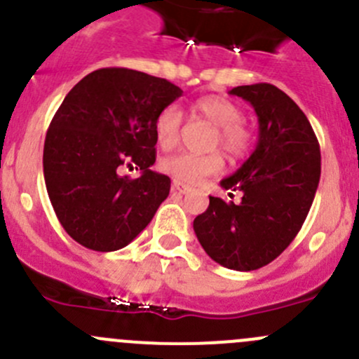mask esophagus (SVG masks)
<instances>
[{"mask_svg":"<svg viewBox=\"0 0 359 359\" xmlns=\"http://www.w3.org/2000/svg\"><path fill=\"white\" fill-rule=\"evenodd\" d=\"M173 189L179 191L180 194H186V193H189L193 187L187 186V184H184V182H180V180H173Z\"/></svg>","mask_w":359,"mask_h":359,"instance_id":"34e87169","label":"esophagus"}]
</instances>
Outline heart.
Wrapping results in <instances>:
<instances>
[{
  "mask_svg": "<svg viewBox=\"0 0 359 359\" xmlns=\"http://www.w3.org/2000/svg\"><path fill=\"white\" fill-rule=\"evenodd\" d=\"M196 116L208 119L217 126L213 146H219L229 156L241 158L252 147V130L243 123V112L238 104L220 95H206L193 104ZM182 132V112L175 104L163 107L154 121V135L161 149L168 151L179 144ZM224 161L217 151L206 154L179 153L166 156L159 161V170L168 173L175 180L184 184H196L205 177L213 175L222 168Z\"/></svg>",
  "mask_w": 359,
  "mask_h": 359,
  "instance_id": "heart-1",
  "label": "heart"
}]
</instances>
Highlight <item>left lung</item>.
Here are the masks:
<instances>
[{"label": "left lung", "mask_w": 359, "mask_h": 359, "mask_svg": "<svg viewBox=\"0 0 359 359\" xmlns=\"http://www.w3.org/2000/svg\"><path fill=\"white\" fill-rule=\"evenodd\" d=\"M259 118V142L247 161L220 186L241 193L240 203L210 196L194 219L205 252L227 269L253 271L273 262L299 234L321 175L314 130L300 107L269 83L236 86Z\"/></svg>", "instance_id": "1"}]
</instances>
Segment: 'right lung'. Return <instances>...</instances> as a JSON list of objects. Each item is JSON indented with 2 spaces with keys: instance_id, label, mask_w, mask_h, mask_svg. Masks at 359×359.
<instances>
[{
  "instance_id": "obj_1",
  "label": "right lung",
  "mask_w": 359,
  "mask_h": 359,
  "mask_svg": "<svg viewBox=\"0 0 359 359\" xmlns=\"http://www.w3.org/2000/svg\"><path fill=\"white\" fill-rule=\"evenodd\" d=\"M182 95L168 79L126 67L90 72L53 116L43 149V173L55 215L85 248L114 252L153 220L170 193L156 161L154 121ZM135 165L139 180L118 173Z\"/></svg>"
}]
</instances>
